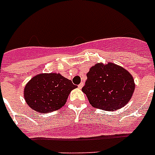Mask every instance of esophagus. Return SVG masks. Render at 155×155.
I'll use <instances>...</instances> for the list:
<instances>
[{"label":"esophagus","mask_w":155,"mask_h":155,"mask_svg":"<svg viewBox=\"0 0 155 155\" xmlns=\"http://www.w3.org/2000/svg\"><path fill=\"white\" fill-rule=\"evenodd\" d=\"M83 86H84V82H81L80 84L78 85V87H79V88H82Z\"/></svg>","instance_id":"esophagus-1"}]
</instances>
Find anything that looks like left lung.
Returning a JSON list of instances; mask_svg holds the SVG:
<instances>
[{
  "label": "left lung",
  "mask_w": 155,
  "mask_h": 155,
  "mask_svg": "<svg viewBox=\"0 0 155 155\" xmlns=\"http://www.w3.org/2000/svg\"><path fill=\"white\" fill-rule=\"evenodd\" d=\"M82 91L94 108L113 111L125 106L134 92L129 71L114 64L98 63L90 68Z\"/></svg>",
  "instance_id": "obj_1"
}]
</instances>
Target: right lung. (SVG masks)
<instances>
[{"label": "right lung", "instance_id": "right-lung-1", "mask_svg": "<svg viewBox=\"0 0 155 155\" xmlns=\"http://www.w3.org/2000/svg\"><path fill=\"white\" fill-rule=\"evenodd\" d=\"M76 87L60 74H40L25 85L24 97L32 109L47 113L64 105L71 91Z\"/></svg>", "mask_w": 155, "mask_h": 155}]
</instances>
